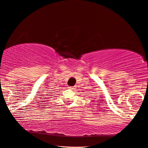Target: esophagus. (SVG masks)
Wrapping results in <instances>:
<instances>
[{"mask_svg": "<svg viewBox=\"0 0 148 148\" xmlns=\"http://www.w3.org/2000/svg\"><path fill=\"white\" fill-rule=\"evenodd\" d=\"M74 86H70L69 87V88H70V89H71V90H74Z\"/></svg>", "mask_w": 148, "mask_h": 148, "instance_id": "obj_1", "label": "esophagus"}]
</instances>
